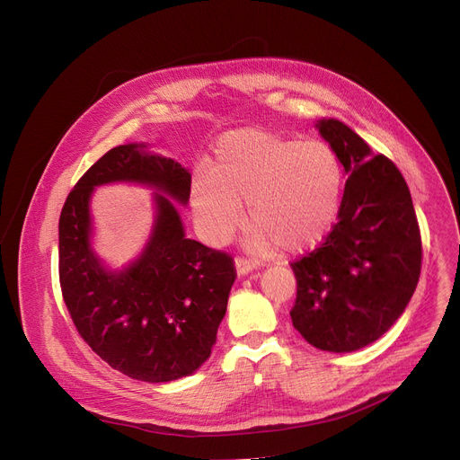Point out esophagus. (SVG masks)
Wrapping results in <instances>:
<instances>
[{
	"mask_svg": "<svg viewBox=\"0 0 460 460\" xmlns=\"http://www.w3.org/2000/svg\"><path fill=\"white\" fill-rule=\"evenodd\" d=\"M234 267H236L238 276H246V274H250V272H253L257 269V262L240 257V259L234 261Z\"/></svg>",
	"mask_w": 460,
	"mask_h": 460,
	"instance_id": "1",
	"label": "esophagus"
}]
</instances>
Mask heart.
I'll use <instances>...</instances> for the list:
<instances>
[{
  "label": "heart",
  "mask_w": 460,
  "mask_h": 460,
  "mask_svg": "<svg viewBox=\"0 0 460 460\" xmlns=\"http://www.w3.org/2000/svg\"><path fill=\"white\" fill-rule=\"evenodd\" d=\"M343 193L345 167L330 145L238 128L216 141L210 173L193 177L191 207L203 236L217 246L243 224L246 201L248 250L262 255L278 244L296 253L328 236Z\"/></svg>",
  "instance_id": "1"
}]
</instances>
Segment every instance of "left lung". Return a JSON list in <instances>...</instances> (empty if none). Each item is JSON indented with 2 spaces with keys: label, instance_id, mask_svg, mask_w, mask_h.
<instances>
[{
  "label": "left lung",
  "instance_id": "1",
  "mask_svg": "<svg viewBox=\"0 0 460 460\" xmlns=\"http://www.w3.org/2000/svg\"><path fill=\"white\" fill-rule=\"evenodd\" d=\"M315 128L341 158L345 193L324 243L293 262V326L315 349L354 352L402 315L421 270V236L410 190L392 160L337 119Z\"/></svg>",
  "mask_w": 460,
  "mask_h": 460
}]
</instances>
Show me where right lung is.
<instances>
[{"label":"right lung","mask_w":460,"mask_h":460,"mask_svg":"<svg viewBox=\"0 0 460 460\" xmlns=\"http://www.w3.org/2000/svg\"><path fill=\"white\" fill-rule=\"evenodd\" d=\"M115 181L155 190L148 244L123 270H110L92 248V191ZM190 184L186 167L147 143L119 145L87 169L59 216V281L70 317L96 354L136 380L196 373L226 317L234 264L186 238L177 203L188 205Z\"/></svg>","instance_id":"right-lung-1"}]
</instances>
